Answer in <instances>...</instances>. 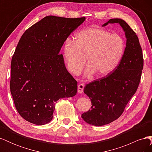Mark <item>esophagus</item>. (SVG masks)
<instances>
[{
	"label": "esophagus",
	"mask_w": 152,
	"mask_h": 152,
	"mask_svg": "<svg viewBox=\"0 0 152 152\" xmlns=\"http://www.w3.org/2000/svg\"><path fill=\"white\" fill-rule=\"evenodd\" d=\"M84 87H85V85L84 84H80L78 86V92H79V93H82L84 92Z\"/></svg>",
	"instance_id": "esophagus-1"
}]
</instances>
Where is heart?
<instances>
[{
	"instance_id": "obj_1",
	"label": "heart",
	"mask_w": 152,
	"mask_h": 152,
	"mask_svg": "<svg viewBox=\"0 0 152 152\" xmlns=\"http://www.w3.org/2000/svg\"><path fill=\"white\" fill-rule=\"evenodd\" d=\"M122 37L103 28H88L80 31L74 41L67 39L63 56L68 70L79 73L86 63L87 73L103 77L112 72L120 62L125 50Z\"/></svg>"
}]
</instances>
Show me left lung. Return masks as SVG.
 Segmentation results:
<instances>
[{
	"label": "left lung",
	"mask_w": 152,
	"mask_h": 152,
	"mask_svg": "<svg viewBox=\"0 0 152 152\" xmlns=\"http://www.w3.org/2000/svg\"><path fill=\"white\" fill-rule=\"evenodd\" d=\"M114 23L121 25L127 38L121 60L113 72L87 84L84 91L90 98L92 107L82 113V118L95 126L110 124L121 116L137 89L143 68V56L137 35L119 18L110 19L103 26Z\"/></svg>",
	"instance_id": "1"
}]
</instances>
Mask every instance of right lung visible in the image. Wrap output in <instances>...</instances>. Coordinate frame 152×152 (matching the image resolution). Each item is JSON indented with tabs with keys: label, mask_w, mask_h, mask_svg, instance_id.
I'll list each match as a JSON object with an SVG mask.
<instances>
[{
	"label": "right lung",
	"mask_w": 152,
	"mask_h": 152,
	"mask_svg": "<svg viewBox=\"0 0 152 152\" xmlns=\"http://www.w3.org/2000/svg\"><path fill=\"white\" fill-rule=\"evenodd\" d=\"M85 20L48 16L22 35L11 60L10 90L18 112L26 121L49 123L55 103L77 94V82L59 53Z\"/></svg>",
	"instance_id": "right-lung-1"
}]
</instances>
